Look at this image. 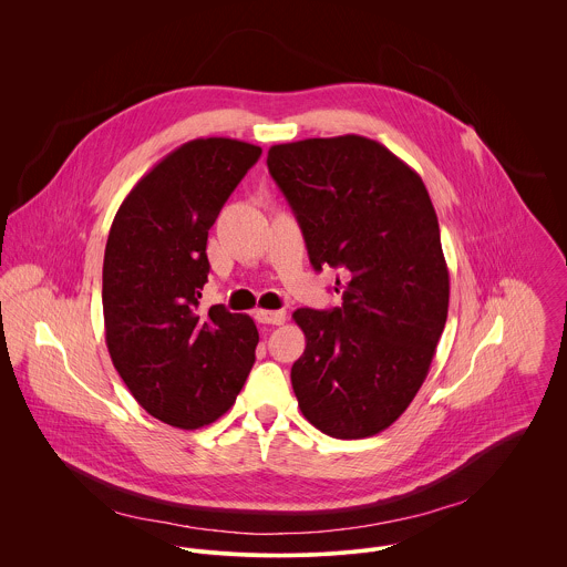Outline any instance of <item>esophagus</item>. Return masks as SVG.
<instances>
[{
	"label": "esophagus",
	"mask_w": 567,
	"mask_h": 567,
	"mask_svg": "<svg viewBox=\"0 0 567 567\" xmlns=\"http://www.w3.org/2000/svg\"><path fill=\"white\" fill-rule=\"evenodd\" d=\"M255 319L264 324L286 323V312L284 310H257Z\"/></svg>",
	"instance_id": "esophagus-1"
}]
</instances>
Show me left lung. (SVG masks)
Instances as JSON below:
<instances>
[{
	"label": "left lung",
	"mask_w": 567,
	"mask_h": 567,
	"mask_svg": "<svg viewBox=\"0 0 567 567\" xmlns=\"http://www.w3.org/2000/svg\"><path fill=\"white\" fill-rule=\"evenodd\" d=\"M268 172L292 207L315 270H342V306L301 308L306 351L292 364L303 416L333 439L400 419L447 321L450 272L421 176L382 144L342 135L279 144Z\"/></svg>",
	"instance_id": "left-lung-1"
}]
</instances>
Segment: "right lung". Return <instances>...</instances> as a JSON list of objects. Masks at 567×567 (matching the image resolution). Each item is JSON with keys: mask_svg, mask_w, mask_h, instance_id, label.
<instances>
[{"mask_svg": "<svg viewBox=\"0 0 567 567\" xmlns=\"http://www.w3.org/2000/svg\"><path fill=\"white\" fill-rule=\"evenodd\" d=\"M261 155L207 137L163 157L124 198L102 266L106 347L146 412L196 430L225 414L255 362L257 327L225 306L198 312L209 275L207 236Z\"/></svg>", "mask_w": 567, "mask_h": 567, "instance_id": "add662e5", "label": "right lung"}]
</instances>
